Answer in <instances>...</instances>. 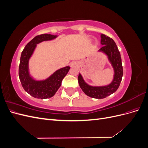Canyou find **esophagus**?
Returning a JSON list of instances; mask_svg holds the SVG:
<instances>
[{
	"mask_svg": "<svg viewBox=\"0 0 148 148\" xmlns=\"http://www.w3.org/2000/svg\"><path fill=\"white\" fill-rule=\"evenodd\" d=\"M78 65V64H77V62H72V63L71 64V66H77Z\"/></svg>",
	"mask_w": 148,
	"mask_h": 148,
	"instance_id": "34e87169",
	"label": "esophagus"
}]
</instances>
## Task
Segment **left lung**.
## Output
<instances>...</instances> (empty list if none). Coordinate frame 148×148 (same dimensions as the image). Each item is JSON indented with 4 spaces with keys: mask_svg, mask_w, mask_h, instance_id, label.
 Returning <instances> with one entry per match:
<instances>
[{
    "mask_svg": "<svg viewBox=\"0 0 148 148\" xmlns=\"http://www.w3.org/2000/svg\"><path fill=\"white\" fill-rule=\"evenodd\" d=\"M101 44L103 46L99 51L104 52L108 56L112 65L115 74L114 80L109 85L102 87H93L87 84L81 74L78 75V83L83 91L89 97L96 99H103L115 92L119 88L123 76V66L120 53L114 40L107 36L101 34Z\"/></svg>",
    "mask_w": 148,
    "mask_h": 148,
    "instance_id": "1",
    "label": "left lung"
}]
</instances>
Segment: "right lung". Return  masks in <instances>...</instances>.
<instances>
[{
    "label": "right lung",
    "instance_id": "add662e5",
    "mask_svg": "<svg viewBox=\"0 0 148 148\" xmlns=\"http://www.w3.org/2000/svg\"><path fill=\"white\" fill-rule=\"evenodd\" d=\"M56 37L57 36L49 34L38 35L26 44L21 52L18 70L20 80L25 91L35 98L43 99L52 97L60 87L62 80L70 70V66L60 69L44 81H35L29 75L28 61L36 44Z\"/></svg>",
    "mask_w": 148,
    "mask_h": 148
}]
</instances>
